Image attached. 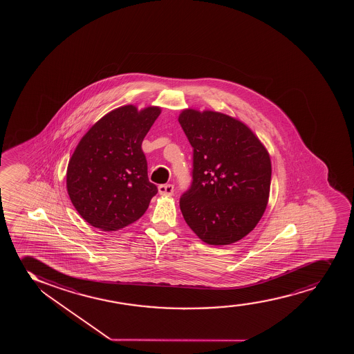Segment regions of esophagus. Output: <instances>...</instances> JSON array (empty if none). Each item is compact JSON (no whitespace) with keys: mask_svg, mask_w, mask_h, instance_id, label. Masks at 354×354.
<instances>
[{"mask_svg":"<svg viewBox=\"0 0 354 354\" xmlns=\"http://www.w3.org/2000/svg\"><path fill=\"white\" fill-rule=\"evenodd\" d=\"M158 192L160 195L171 196L174 194V185L172 184H162L158 187Z\"/></svg>","mask_w":354,"mask_h":354,"instance_id":"obj_1","label":"esophagus"}]
</instances>
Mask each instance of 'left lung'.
<instances>
[{"mask_svg":"<svg viewBox=\"0 0 354 354\" xmlns=\"http://www.w3.org/2000/svg\"><path fill=\"white\" fill-rule=\"evenodd\" d=\"M178 122L194 149L192 183L179 201L184 220L205 243L237 242L267 207L268 151L247 125L227 114L187 109Z\"/></svg>","mask_w":354,"mask_h":354,"instance_id":"obj_1","label":"left lung"}]
</instances>
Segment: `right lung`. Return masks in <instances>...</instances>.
<instances>
[{
	"instance_id": "obj_1",
	"label": "right lung",
	"mask_w": 354,
	"mask_h": 354,
	"mask_svg": "<svg viewBox=\"0 0 354 354\" xmlns=\"http://www.w3.org/2000/svg\"><path fill=\"white\" fill-rule=\"evenodd\" d=\"M160 107L122 106L97 120L69 159L66 184L79 215L92 227L115 232L139 220L158 192L147 177L142 139Z\"/></svg>"
}]
</instances>
